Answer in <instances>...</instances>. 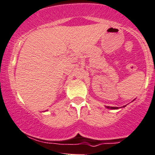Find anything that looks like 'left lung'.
Segmentation results:
<instances>
[{
    "label": "left lung",
    "mask_w": 155,
    "mask_h": 155,
    "mask_svg": "<svg viewBox=\"0 0 155 155\" xmlns=\"http://www.w3.org/2000/svg\"><path fill=\"white\" fill-rule=\"evenodd\" d=\"M125 105H124V106H123V107H125ZM107 107V108H110V109H117V108H118V107Z\"/></svg>",
    "instance_id": "8db88e82"
}]
</instances>
